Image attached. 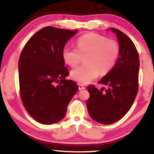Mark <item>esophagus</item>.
Returning <instances> with one entry per match:
<instances>
[{"label":"esophagus","instance_id":"esophagus-1","mask_svg":"<svg viewBox=\"0 0 154 154\" xmlns=\"http://www.w3.org/2000/svg\"><path fill=\"white\" fill-rule=\"evenodd\" d=\"M78 87H79V90H85V87L84 85H82L81 84H78Z\"/></svg>","mask_w":154,"mask_h":154}]
</instances>
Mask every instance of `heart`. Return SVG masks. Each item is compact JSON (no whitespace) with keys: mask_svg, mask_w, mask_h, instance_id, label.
Instances as JSON below:
<instances>
[{"mask_svg":"<svg viewBox=\"0 0 154 154\" xmlns=\"http://www.w3.org/2000/svg\"><path fill=\"white\" fill-rule=\"evenodd\" d=\"M119 54V47L116 41L95 33L79 37L77 48L66 46L62 51L63 61L71 66H75L82 56H86V65L71 72L72 78L83 85L94 80L100 72L103 75L108 73L115 65Z\"/></svg>","mask_w":154,"mask_h":154,"instance_id":"1","label":"heart"}]
</instances>
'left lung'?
<instances>
[{
  "label": "left lung",
  "mask_w": 154,
  "mask_h": 154,
  "mask_svg": "<svg viewBox=\"0 0 154 154\" xmlns=\"http://www.w3.org/2000/svg\"><path fill=\"white\" fill-rule=\"evenodd\" d=\"M116 35L119 46L117 61L110 72L98 82L106 86L87 88L89 115L103 125H111L123 117L133 103L138 90L139 56L133 42L119 29H108Z\"/></svg>",
  "instance_id": "8db88e82"
}]
</instances>
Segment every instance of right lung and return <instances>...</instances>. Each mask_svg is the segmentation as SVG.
I'll list each match as a JSON object with an SVG mask.
<instances>
[{"label": "right lung", "mask_w": 154, "mask_h": 154, "mask_svg": "<svg viewBox=\"0 0 154 154\" xmlns=\"http://www.w3.org/2000/svg\"><path fill=\"white\" fill-rule=\"evenodd\" d=\"M77 32L44 27L28 40L20 55L21 98L29 115L43 125L61 121L79 89L75 82L65 79L69 73L62 57L67 41Z\"/></svg>", "instance_id": "add662e5"}]
</instances>
